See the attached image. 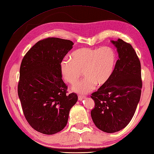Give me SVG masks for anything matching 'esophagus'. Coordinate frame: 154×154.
Instances as JSON below:
<instances>
[{"label": "esophagus", "instance_id": "obj_1", "mask_svg": "<svg viewBox=\"0 0 154 154\" xmlns=\"http://www.w3.org/2000/svg\"><path fill=\"white\" fill-rule=\"evenodd\" d=\"M85 98L84 96H82V95H78V100H82Z\"/></svg>", "mask_w": 154, "mask_h": 154}]
</instances>
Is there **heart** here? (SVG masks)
I'll return each instance as SVG.
<instances>
[{"instance_id":"obj_1","label":"heart","mask_w":154,"mask_h":154,"mask_svg":"<svg viewBox=\"0 0 154 154\" xmlns=\"http://www.w3.org/2000/svg\"><path fill=\"white\" fill-rule=\"evenodd\" d=\"M117 61V54L113 48H82L74 51L70 58L66 57L60 63V70L64 80L74 84L82 75V81L72 87L74 91L85 94L96 86L107 83L113 74Z\"/></svg>"}]
</instances>
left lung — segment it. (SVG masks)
Wrapping results in <instances>:
<instances>
[{"mask_svg": "<svg viewBox=\"0 0 154 154\" xmlns=\"http://www.w3.org/2000/svg\"><path fill=\"white\" fill-rule=\"evenodd\" d=\"M119 59L113 74L91 94L95 108L91 112L97 128L108 133L120 131L129 124L141 95L140 62L132 46L123 40H111Z\"/></svg>", "mask_w": 154, "mask_h": 154, "instance_id": "left-lung-1", "label": "left lung"}]
</instances>
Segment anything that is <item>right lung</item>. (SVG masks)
<instances>
[{
  "label": "right lung",
  "mask_w": 154,
  "mask_h": 154,
  "mask_svg": "<svg viewBox=\"0 0 154 154\" xmlns=\"http://www.w3.org/2000/svg\"><path fill=\"white\" fill-rule=\"evenodd\" d=\"M73 44L69 40L47 38L34 45L21 61L18 96L27 121L41 133L53 134L64 129L78 100L76 93L66 94L60 70Z\"/></svg>",
  "instance_id": "add662e5"
}]
</instances>
